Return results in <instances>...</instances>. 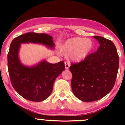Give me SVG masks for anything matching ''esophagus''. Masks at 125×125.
Returning a JSON list of instances; mask_svg holds the SVG:
<instances>
[{
    "mask_svg": "<svg viewBox=\"0 0 125 125\" xmlns=\"http://www.w3.org/2000/svg\"><path fill=\"white\" fill-rule=\"evenodd\" d=\"M64 66H65V69H68L69 68L70 64H69V63L65 62V63H64Z\"/></svg>",
    "mask_w": 125,
    "mask_h": 125,
    "instance_id": "esophagus-1",
    "label": "esophagus"
}]
</instances>
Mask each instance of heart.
I'll return each mask as SVG.
<instances>
[{
    "label": "heart",
    "instance_id": "1",
    "mask_svg": "<svg viewBox=\"0 0 125 125\" xmlns=\"http://www.w3.org/2000/svg\"><path fill=\"white\" fill-rule=\"evenodd\" d=\"M93 48L92 41L89 39L76 37L67 40L61 47V52L65 56L71 55V59L80 62L84 59Z\"/></svg>",
    "mask_w": 125,
    "mask_h": 125
}]
</instances>
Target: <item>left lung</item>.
Instances as JSON below:
<instances>
[{
    "label": "left lung",
    "mask_w": 125,
    "mask_h": 125,
    "mask_svg": "<svg viewBox=\"0 0 125 125\" xmlns=\"http://www.w3.org/2000/svg\"><path fill=\"white\" fill-rule=\"evenodd\" d=\"M99 43L96 52L83 61L72 63V89L76 97L90 102L102 98L111 91L116 79L119 58L112 41L99 36H94Z\"/></svg>",
    "instance_id": "left-lung-1"
}]
</instances>
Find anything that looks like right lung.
I'll return each mask as SVG.
<instances>
[{
	"mask_svg": "<svg viewBox=\"0 0 125 125\" xmlns=\"http://www.w3.org/2000/svg\"><path fill=\"white\" fill-rule=\"evenodd\" d=\"M39 43L53 49L51 36L29 32L13 40L8 54V72L15 90L26 99L41 102L51 95L54 82L65 69L63 61L52 64L45 60L36 65L28 67L21 63L19 51L21 43Z\"/></svg>",
	"mask_w": 125,
	"mask_h": 125,
	"instance_id": "add662e5",
	"label": "right lung"
}]
</instances>
